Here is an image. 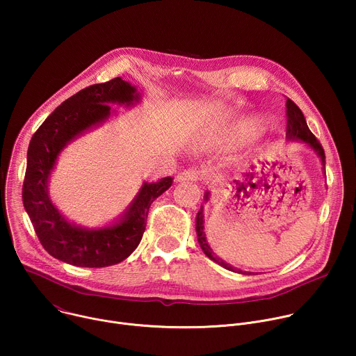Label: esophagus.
<instances>
[{
  "label": "esophagus",
  "mask_w": 356,
  "mask_h": 356,
  "mask_svg": "<svg viewBox=\"0 0 356 356\" xmlns=\"http://www.w3.org/2000/svg\"><path fill=\"white\" fill-rule=\"evenodd\" d=\"M200 177H202L201 172L195 170V169H190V170H183L181 173H179L175 180L176 181H195L198 180Z\"/></svg>",
  "instance_id": "obj_1"
}]
</instances>
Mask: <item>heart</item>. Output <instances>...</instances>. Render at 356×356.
Instances as JSON below:
<instances>
[{
    "label": "heart",
    "mask_w": 356,
    "mask_h": 356,
    "mask_svg": "<svg viewBox=\"0 0 356 356\" xmlns=\"http://www.w3.org/2000/svg\"><path fill=\"white\" fill-rule=\"evenodd\" d=\"M265 129V125L262 121L257 118H248L245 120L239 127V134L243 138H255Z\"/></svg>",
    "instance_id": "1"
}]
</instances>
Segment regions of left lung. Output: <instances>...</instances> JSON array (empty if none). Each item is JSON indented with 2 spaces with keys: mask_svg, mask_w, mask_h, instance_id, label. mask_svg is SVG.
Returning a JSON list of instances; mask_svg holds the SVG:
<instances>
[{
  "mask_svg": "<svg viewBox=\"0 0 356 356\" xmlns=\"http://www.w3.org/2000/svg\"><path fill=\"white\" fill-rule=\"evenodd\" d=\"M286 117H287V125H286V138L289 140H298L301 143H306V146H309L314 154L318 156V159L321 161L323 165V170H325V154L324 149L321 146V143L318 142V139L312 134V131L307 127L306 118H304L301 110L293 103L290 98L286 99ZM210 198V193L207 191L204 194V200L209 201ZM195 232H197V241L200 243V248L202 249V252L206 253V257H209L211 261H214L216 264H218L220 266L241 273V275H249V272H243L238 268L231 266L229 264H227L225 261H222L221 258H218L214 250L211 249V246L207 242L206 238V232H204V214H202V206L197 213L195 217Z\"/></svg>",
  "mask_w": 356,
  "mask_h": 356,
  "instance_id": "1",
  "label": "left lung"
}]
</instances>
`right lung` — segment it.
Returning <instances> with one entry per match:
<instances>
[{
  "label": "right lung",
  "instance_id": "obj_1",
  "mask_svg": "<svg viewBox=\"0 0 356 356\" xmlns=\"http://www.w3.org/2000/svg\"><path fill=\"white\" fill-rule=\"evenodd\" d=\"M139 101L136 87L121 77L92 84L67 98L33 134L22 201L42 246L54 258L80 268H106L122 262L142 239L150 204L172 186V177L145 181L118 220L91 229L67 221L50 200L49 179L60 152L115 114L111 104L128 108Z\"/></svg>",
  "mask_w": 356,
  "mask_h": 356
}]
</instances>
